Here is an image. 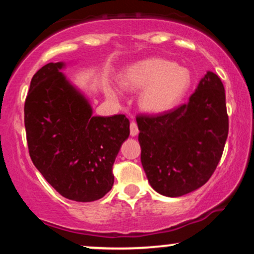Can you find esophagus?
<instances>
[{"label": "esophagus", "mask_w": 254, "mask_h": 254, "mask_svg": "<svg viewBox=\"0 0 254 254\" xmlns=\"http://www.w3.org/2000/svg\"><path fill=\"white\" fill-rule=\"evenodd\" d=\"M137 133H138V127H137L136 122H131L130 123V135L132 137H135V136H137Z\"/></svg>", "instance_id": "esophagus-1"}]
</instances>
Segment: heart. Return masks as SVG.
<instances>
[{"mask_svg": "<svg viewBox=\"0 0 254 254\" xmlns=\"http://www.w3.org/2000/svg\"><path fill=\"white\" fill-rule=\"evenodd\" d=\"M127 89L143 88L138 105L144 112L160 115L173 109L191 86V74L164 58H148L127 66L121 76Z\"/></svg>", "mask_w": 254, "mask_h": 254, "instance_id": "obj_1", "label": "heart"}]
</instances>
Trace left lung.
Here are the masks:
<instances>
[{
    "mask_svg": "<svg viewBox=\"0 0 254 254\" xmlns=\"http://www.w3.org/2000/svg\"><path fill=\"white\" fill-rule=\"evenodd\" d=\"M136 121L141 162L151 188L167 197L190 193L210 179L228 136L222 81L208 71L188 104Z\"/></svg>",
    "mask_w": 254,
    "mask_h": 254,
    "instance_id": "left-lung-1",
    "label": "left lung"
}]
</instances>
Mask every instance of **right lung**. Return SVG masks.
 Masks as SVG:
<instances>
[{
  "instance_id": "obj_1",
  "label": "right lung",
  "mask_w": 254,
  "mask_h": 254,
  "mask_svg": "<svg viewBox=\"0 0 254 254\" xmlns=\"http://www.w3.org/2000/svg\"><path fill=\"white\" fill-rule=\"evenodd\" d=\"M64 66L49 63L32 77L25 101L28 150L58 193L93 202L112 189V166L130 135V122L124 115L93 116L88 99L61 71Z\"/></svg>"
}]
</instances>
